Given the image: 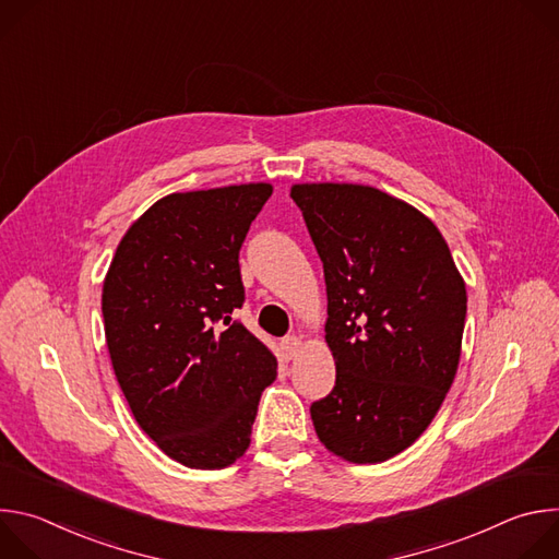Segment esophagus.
<instances>
[{"label": "esophagus", "instance_id": "esophagus-1", "mask_svg": "<svg viewBox=\"0 0 559 559\" xmlns=\"http://www.w3.org/2000/svg\"><path fill=\"white\" fill-rule=\"evenodd\" d=\"M300 347H302V341H300L298 336H285V338L281 341V352H283L285 360L296 358V356L300 354Z\"/></svg>", "mask_w": 559, "mask_h": 559}]
</instances>
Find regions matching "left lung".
I'll list each match as a JSON object with an SVG mask.
<instances>
[{
  "label": "left lung",
  "instance_id": "1",
  "mask_svg": "<svg viewBox=\"0 0 559 559\" xmlns=\"http://www.w3.org/2000/svg\"><path fill=\"white\" fill-rule=\"evenodd\" d=\"M328 285L336 384L311 405L318 440L354 464L412 447L453 384L466 287L429 216L378 188L296 183Z\"/></svg>",
  "mask_w": 559,
  "mask_h": 559
}]
</instances>
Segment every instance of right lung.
I'll list each match as a JSON object with an SVG mask.
<instances>
[{"instance_id":"right-lung-1","label":"right lung","mask_w":559,"mask_h":559,"mask_svg":"<svg viewBox=\"0 0 559 559\" xmlns=\"http://www.w3.org/2000/svg\"><path fill=\"white\" fill-rule=\"evenodd\" d=\"M270 197V183H243L158 199L104 281L106 343L130 412L190 468H225L248 451L276 380L274 354L229 316L246 300L238 250Z\"/></svg>"}]
</instances>
